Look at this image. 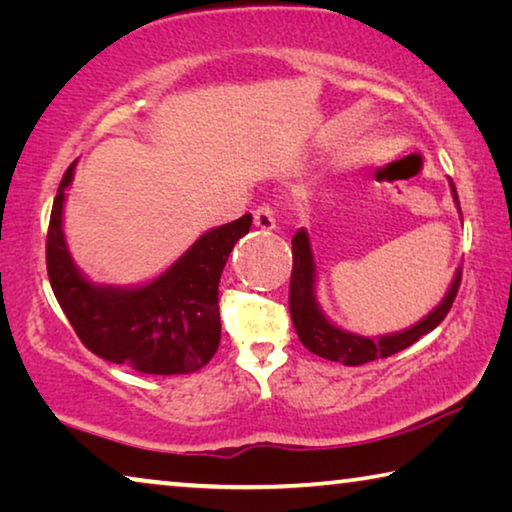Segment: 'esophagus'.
Listing matches in <instances>:
<instances>
[{"label":"esophagus","instance_id":"34e87169","mask_svg":"<svg viewBox=\"0 0 512 512\" xmlns=\"http://www.w3.org/2000/svg\"><path fill=\"white\" fill-rule=\"evenodd\" d=\"M253 221H255V228H259V230H264V232L273 230L275 228V212H273V207L268 205V203L259 205L257 210L253 212Z\"/></svg>","mask_w":512,"mask_h":512}]
</instances>
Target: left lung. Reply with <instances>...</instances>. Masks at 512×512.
Wrapping results in <instances>:
<instances>
[{"mask_svg": "<svg viewBox=\"0 0 512 512\" xmlns=\"http://www.w3.org/2000/svg\"><path fill=\"white\" fill-rule=\"evenodd\" d=\"M452 194L458 203L456 187L452 183ZM293 246V271H291V284H289V311L293 327L300 343L305 345L309 352L318 354V357L339 361L343 366H361V363L391 357V354L406 350L431 329H436L443 323L445 316L452 309L458 287H461V271L456 273L452 289L447 291L445 300L431 311V314L420 320L418 325L411 329H404L400 334L381 336V339H366V336L350 334L345 329L334 327L329 320L320 314L314 284H316V266L314 255H311L309 237L305 230H298L296 237L291 239Z\"/></svg>", "mask_w": 512, "mask_h": 512, "instance_id": "obj_1", "label": "left lung"}]
</instances>
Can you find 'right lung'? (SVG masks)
Returning <instances> with one entry per match:
<instances>
[{"instance_id": "obj_1", "label": "right lung", "mask_w": 512, "mask_h": 512, "mask_svg": "<svg viewBox=\"0 0 512 512\" xmlns=\"http://www.w3.org/2000/svg\"><path fill=\"white\" fill-rule=\"evenodd\" d=\"M69 164L51 207L47 275L60 309L90 352L146 375H185L203 368L221 341L219 282L253 216L214 228L158 280L137 289L97 287L79 273L65 244L63 203Z\"/></svg>"}]
</instances>
